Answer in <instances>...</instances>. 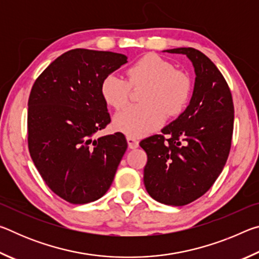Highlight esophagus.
<instances>
[{
	"label": "esophagus",
	"mask_w": 259,
	"mask_h": 259,
	"mask_svg": "<svg viewBox=\"0 0 259 259\" xmlns=\"http://www.w3.org/2000/svg\"><path fill=\"white\" fill-rule=\"evenodd\" d=\"M126 142H128V146L129 148H131V150H135V148H137L139 146L138 140L133 137H126Z\"/></svg>",
	"instance_id": "obj_1"
}]
</instances>
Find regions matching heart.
Segmentation results:
<instances>
[{
  "label": "heart",
  "instance_id": "heart-1",
  "mask_svg": "<svg viewBox=\"0 0 259 259\" xmlns=\"http://www.w3.org/2000/svg\"><path fill=\"white\" fill-rule=\"evenodd\" d=\"M128 81L119 74L104 77L100 93L107 105L123 108L129 102L131 87H144L140 102L117 113L113 119L115 130L128 137H143L163 124L166 115L181 114L190 102L192 80L188 74L175 69L171 61L147 54L126 68Z\"/></svg>",
  "mask_w": 259,
  "mask_h": 259
}]
</instances>
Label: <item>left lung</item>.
<instances>
[{"label": "left lung", "mask_w": 259, "mask_h": 259, "mask_svg": "<svg viewBox=\"0 0 259 259\" xmlns=\"http://www.w3.org/2000/svg\"><path fill=\"white\" fill-rule=\"evenodd\" d=\"M185 55L194 67L190 104L162 129L143 139L146 191L157 202L185 205L199 199L216 182L226 163L233 134L234 106L230 88L211 60L194 48L168 49Z\"/></svg>", "instance_id": "1"}]
</instances>
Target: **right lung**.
I'll list each match as a JSON object with an SVG mask.
<instances>
[{
  "instance_id": "right-lung-1",
  "label": "right lung",
  "mask_w": 259,
  "mask_h": 259,
  "mask_svg": "<svg viewBox=\"0 0 259 259\" xmlns=\"http://www.w3.org/2000/svg\"><path fill=\"white\" fill-rule=\"evenodd\" d=\"M126 59L111 51L69 50L52 61L30 91V157L51 191L69 203L102 198L128 147L121 133L94 138L111 122L100 85Z\"/></svg>"
}]
</instances>
